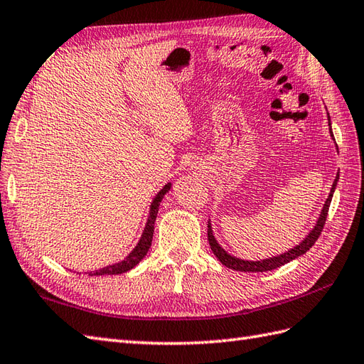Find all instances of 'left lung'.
<instances>
[{"instance_id":"8db88e82","label":"left lung","mask_w":364,"mask_h":364,"mask_svg":"<svg viewBox=\"0 0 364 364\" xmlns=\"http://www.w3.org/2000/svg\"><path fill=\"white\" fill-rule=\"evenodd\" d=\"M328 126H330V135H332L333 139V132H332V123H330V117H328ZM335 140V139H333ZM340 179V176H336V179L332 185V190H330V195L326 200L324 207L321 210V215L318 218L316 224H314V228L310 230L309 235H306L301 243L297 246H294L293 249L287 250V252L280 254L277 257H269V258H263V260H257V262H250V260H241V258H237L230 255L229 252H225V250L220 246L218 243L215 235H213V230H212V224L208 221L207 225V237H208V243H210V249H212V252L215 254V257L220 260L225 268H230V269H235V271H241V272H264V271H271V269H276L280 268V266H284L287 263H289L294 258L304 255L306 250H310V247L316 243V240L319 238L322 229H324V224L327 220V213H328V207L330 203H332V198H333V193L336 188V182Z\"/></svg>"}]
</instances>
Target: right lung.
Listing matches in <instances>:
<instances>
[{
    "label": "right lung",
    "instance_id": "obj_1",
    "mask_svg": "<svg viewBox=\"0 0 364 364\" xmlns=\"http://www.w3.org/2000/svg\"><path fill=\"white\" fill-rule=\"evenodd\" d=\"M169 188H171V183H166L165 187L157 193L154 200L151 203L146 225H144L141 238L139 243H136V246L132 249V252H129V255L124 258L123 262L115 263V264H109V266H106V268H101L98 271L88 272V276H114V274H123V272L131 271L134 266H136L141 262V258L148 254V250L152 243V235H154V223H156V218L159 213V205L161 203V199H164V196L169 191Z\"/></svg>",
    "mask_w": 364,
    "mask_h": 364
}]
</instances>
